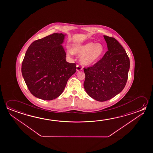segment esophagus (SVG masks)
Segmentation results:
<instances>
[{
    "instance_id": "obj_1",
    "label": "esophagus",
    "mask_w": 153,
    "mask_h": 153,
    "mask_svg": "<svg viewBox=\"0 0 153 153\" xmlns=\"http://www.w3.org/2000/svg\"><path fill=\"white\" fill-rule=\"evenodd\" d=\"M82 67L81 65H76V70L77 71H79V70H82Z\"/></svg>"
}]
</instances>
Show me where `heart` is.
<instances>
[{
    "label": "heart",
    "mask_w": 153,
    "mask_h": 153,
    "mask_svg": "<svg viewBox=\"0 0 153 153\" xmlns=\"http://www.w3.org/2000/svg\"><path fill=\"white\" fill-rule=\"evenodd\" d=\"M105 51L104 47L100 43H86L83 45H76L71 50H69L68 54H73V53L82 55L80 61L82 65H91L101 57Z\"/></svg>",
    "instance_id": "obj_1"
}]
</instances>
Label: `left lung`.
I'll return each instance as SVG.
<instances>
[{"instance_id": "obj_1", "label": "left lung", "mask_w": 153, "mask_h": 153, "mask_svg": "<svg viewBox=\"0 0 153 153\" xmlns=\"http://www.w3.org/2000/svg\"><path fill=\"white\" fill-rule=\"evenodd\" d=\"M108 51L92 67L84 68V87L95 100H110L123 90L128 80L130 59L115 38L103 36Z\"/></svg>"}]
</instances>
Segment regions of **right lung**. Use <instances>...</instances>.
Listing matches in <instances>:
<instances>
[{
    "instance_id": "1",
    "label": "right lung",
    "mask_w": 153,
    "mask_h": 153,
    "mask_svg": "<svg viewBox=\"0 0 153 153\" xmlns=\"http://www.w3.org/2000/svg\"><path fill=\"white\" fill-rule=\"evenodd\" d=\"M65 36L54 33L35 40L25 53L21 68L23 77L31 93L40 99L58 98L76 71L75 63L66 61L61 45Z\"/></svg>"
}]
</instances>
